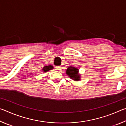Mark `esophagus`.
Instances as JSON below:
<instances>
[{
    "mask_svg": "<svg viewBox=\"0 0 126 126\" xmlns=\"http://www.w3.org/2000/svg\"><path fill=\"white\" fill-rule=\"evenodd\" d=\"M62 69V67H60V66H57L56 67H55V70H57V71H61Z\"/></svg>",
    "mask_w": 126,
    "mask_h": 126,
    "instance_id": "34e87169",
    "label": "esophagus"
}]
</instances>
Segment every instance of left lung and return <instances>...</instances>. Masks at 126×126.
Instances as JSON below:
<instances>
[{
    "label": "left lung",
    "mask_w": 126,
    "mask_h": 126,
    "mask_svg": "<svg viewBox=\"0 0 126 126\" xmlns=\"http://www.w3.org/2000/svg\"><path fill=\"white\" fill-rule=\"evenodd\" d=\"M79 69L73 67H69L66 70V73L71 79L76 81L80 80V74H79Z\"/></svg>",
    "instance_id": "left-lung-1"
}]
</instances>
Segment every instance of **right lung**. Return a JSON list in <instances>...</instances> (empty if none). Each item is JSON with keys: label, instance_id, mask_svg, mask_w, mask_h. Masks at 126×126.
Masks as SVG:
<instances>
[{"label": "right lung", "instance_id": "obj_1", "mask_svg": "<svg viewBox=\"0 0 126 126\" xmlns=\"http://www.w3.org/2000/svg\"><path fill=\"white\" fill-rule=\"evenodd\" d=\"M53 69V67L52 65H48V66H44L43 68L42 69V71H43V72H47L49 71H50L51 69Z\"/></svg>", "mask_w": 126, "mask_h": 126}]
</instances>
